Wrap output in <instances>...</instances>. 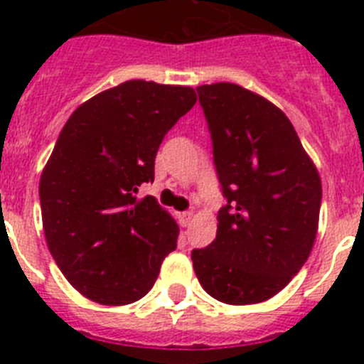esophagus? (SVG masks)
<instances>
[{
	"instance_id": "34e87169",
	"label": "esophagus",
	"mask_w": 364,
	"mask_h": 364,
	"mask_svg": "<svg viewBox=\"0 0 364 364\" xmlns=\"http://www.w3.org/2000/svg\"><path fill=\"white\" fill-rule=\"evenodd\" d=\"M191 218H193V213L191 211H184V213H180L178 215V222H180V226L186 228L191 224Z\"/></svg>"
}]
</instances>
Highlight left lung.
I'll list each match as a JSON object with an SVG mask.
<instances>
[{
    "label": "left lung",
    "instance_id": "8db88e82",
    "mask_svg": "<svg viewBox=\"0 0 364 364\" xmlns=\"http://www.w3.org/2000/svg\"><path fill=\"white\" fill-rule=\"evenodd\" d=\"M226 205L193 268L226 304L268 301L304 266L319 224V173L284 112L235 83L197 87Z\"/></svg>",
    "mask_w": 364,
    "mask_h": 364
}]
</instances>
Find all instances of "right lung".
Segmentation results:
<instances>
[{
  "instance_id": "obj_1",
  "label": "right lung",
  "mask_w": 364,
  "mask_h": 364,
  "mask_svg": "<svg viewBox=\"0 0 364 364\" xmlns=\"http://www.w3.org/2000/svg\"><path fill=\"white\" fill-rule=\"evenodd\" d=\"M195 102L191 87L131 80L87 100L63 125L41 173V218L58 268L87 299H142L176 250V222L136 193L154 180L164 136Z\"/></svg>"
}]
</instances>
